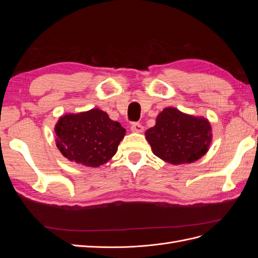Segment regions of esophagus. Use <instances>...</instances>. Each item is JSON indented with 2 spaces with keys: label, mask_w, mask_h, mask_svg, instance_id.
Returning a JSON list of instances; mask_svg holds the SVG:
<instances>
[{
  "label": "esophagus",
  "mask_w": 258,
  "mask_h": 258,
  "mask_svg": "<svg viewBox=\"0 0 258 258\" xmlns=\"http://www.w3.org/2000/svg\"><path fill=\"white\" fill-rule=\"evenodd\" d=\"M131 130L134 132H142L144 130V128L140 122H134L131 124Z\"/></svg>",
  "instance_id": "34e87169"
}]
</instances>
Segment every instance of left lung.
<instances>
[{"mask_svg": "<svg viewBox=\"0 0 258 258\" xmlns=\"http://www.w3.org/2000/svg\"><path fill=\"white\" fill-rule=\"evenodd\" d=\"M153 153L173 165L192 162L202 157L211 143V126L202 117L183 114L167 107L145 132Z\"/></svg>", "mask_w": 258, "mask_h": 258, "instance_id": "1", "label": "left lung"}]
</instances>
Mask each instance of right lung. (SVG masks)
Returning a JSON list of instances; mask_svg holds the SVG:
<instances>
[{"label":"right lung","mask_w":258,"mask_h":258,"mask_svg":"<svg viewBox=\"0 0 258 258\" xmlns=\"http://www.w3.org/2000/svg\"><path fill=\"white\" fill-rule=\"evenodd\" d=\"M54 132L64 157L87 167H99L116 154L126 130L105 112L92 108L60 117Z\"/></svg>","instance_id":"obj_1"}]
</instances>
